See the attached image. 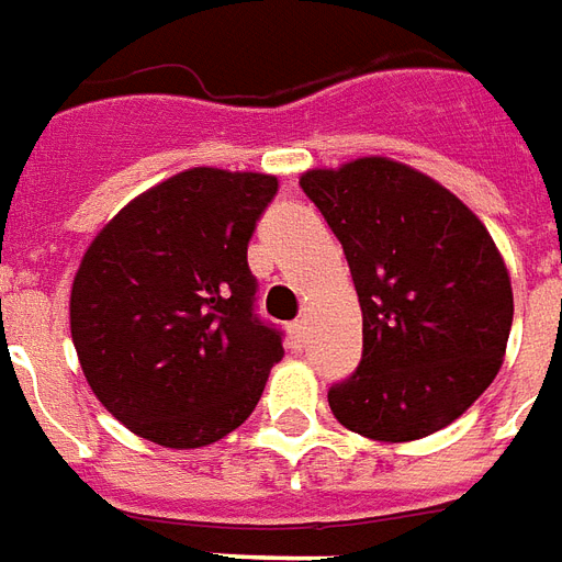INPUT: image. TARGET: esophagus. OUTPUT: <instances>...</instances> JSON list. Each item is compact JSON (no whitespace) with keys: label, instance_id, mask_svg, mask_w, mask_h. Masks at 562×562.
<instances>
[{"label":"esophagus","instance_id":"34e87169","mask_svg":"<svg viewBox=\"0 0 562 562\" xmlns=\"http://www.w3.org/2000/svg\"><path fill=\"white\" fill-rule=\"evenodd\" d=\"M308 326H305V321H293L290 326H286V331H290V344L296 347V350H302L305 347V335H308Z\"/></svg>","mask_w":562,"mask_h":562}]
</instances>
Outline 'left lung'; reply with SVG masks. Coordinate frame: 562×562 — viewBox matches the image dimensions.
I'll return each instance as SVG.
<instances>
[{
	"instance_id": "1",
	"label": "left lung",
	"mask_w": 562,
	"mask_h": 562,
	"mask_svg": "<svg viewBox=\"0 0 562 562\" xmlns=\"http://www.w3.org/2000/svg\"><path fill=\"white\" fill-rule=\"evenodd\" d=\"M362 308V362L329 389L344 428L407 443L452 425L497 376L512 284L485 224L431 176L389 158L308 170Z\"/></svg>"
}]
</instances>
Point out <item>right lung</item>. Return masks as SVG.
Instances as JSON below:
<instances>
[{
  "instance_id": "right-lung-1",
  "label": "right lung",
  "mask_w": 562,
  "mask_h": 562,
  "mask_svg": "<svg viewBox=\"0 0 562 562\" xmlns=\"http://www.w3.org/2000/svg\"><path fill=\"white\" fill-rule=\"evenodd\" d=\"M276 191V176L194 167L131 200L83 254L74 350L137 437L196 449L257 407L284 347L254 311L248 241Z\"/></svg>"
}]
</instances>
